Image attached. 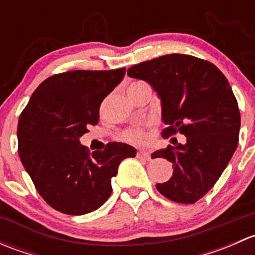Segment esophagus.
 Returning a JSON list of instances; mask_svg holds the SVG:
<instances>
[{"instance_id": "1", "label": "esophagus", "mask_w": 255, "mask_h": 255, "mask_svg": "<svg viewBox=\"0 0 255 255\" xmlns=\"http://www.w3.org/2000/svg\"><path fill=\"white\" fill-rule=\"evenodd\" d=\"M137 155L139 156V158L145 159V160H149V159H150V153H149V151H146V150H144V149H140V150H138Z\"/></svg>"}]
</instances>
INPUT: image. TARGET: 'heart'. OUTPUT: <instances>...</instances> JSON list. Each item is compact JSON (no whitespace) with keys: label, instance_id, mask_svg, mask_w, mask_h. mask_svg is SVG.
I'll return each mask as SVG.
<instances>
[{"label":"heart","instance_id":"1","mask_svg":"<svg viewBox=\"0 0 255 255\" xmlns=\"http://www.w3.org/2000/svg\"><path fill=\"white\" fill-rule=\"evenodd\" d=\"M138 82H133L128 90L132 89L134 85H137ZM123 138L128 142H132V143H142L144 139H145V133H144V129L142 126H134V127H130L129 129H127L123 134Z\"/></svg>","mask_w":255,"mask_h":255}]
</instances>
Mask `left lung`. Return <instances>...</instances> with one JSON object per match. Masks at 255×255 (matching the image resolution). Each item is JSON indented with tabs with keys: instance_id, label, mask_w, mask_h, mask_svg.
Returning <instances> with one entry per match:
<instances>
[{
	"instance_id": "left-lung-1",
	"label": "left lung",
	"mask_w": 255,
	"mask_h": 255,
	"mask_svg": "<svg viewBox=\"0 0 255 255\" xmlns=\"http://www.w3.org/2000/svg\"><path fill=\"white\" fill-rule=\"evenodd\" d=\"M128 76L144 80L158 95L163 137L181 133L151 154L173 163V176L156 184L161 195L194 204L212 189L238 145L241 115L232 87L212 63L185 54H169L133 65Z\"/></svg>"
}]
</instances>
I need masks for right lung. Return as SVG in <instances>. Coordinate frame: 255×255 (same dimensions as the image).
<instances>
[{
	"mask_svg": "<svg viewBox=\"0 0 255 255\" xmlns=\"http://www.w3.org/2000/svg\"><path fill=\"white\" fill-rule=\"evenodd\" d=\"M125 74L126 68L56 74L35 89L20 113V161L40 196L59 212L79 216L101 207L111 196L121 161L137 154L132 145L113 142L90 155L80 144L87 127L99 123L100 105Z\"/></svg>",
	"mask_w": 255,
	"mask_h": 255,
	"instance_id": "1",
	"label": "right lung"
}]
</instances>
